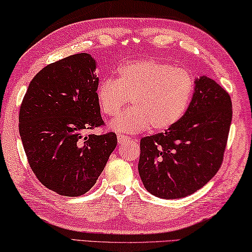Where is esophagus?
<instances>
[{"instance_id":"34e87169","label":"esophagus","mask_w":252,"mask_h":252,"mask_svg":"<svg viewBox=\"0 0 252 252\" xmlns=\"http://www.w3.org/2000/svg\"><path fill=\"white\" fill-rule=\"evenodd\" d=\"M118 141L119 143H126L130 141V137H127L126 134H118Z\"/></svg>"}]
</instances>
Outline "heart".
I'll return each mask as SVG.
<instances>
[{"mask_svg": "<svg viewBox=\"0 0 252 252\" xmlns=\"http://www.w3.org/2000/svg\"><path fill=\"white\" fill-rule=\"evenodd\" d=\"M194 93V79L189 71L157 61L126 63L117 79H103L96 91L99 109L117 117L127 103L133 106L112 123V127L137 133L151 126L163 131L179 122L189 109Z\"/></svg>", "mask_w": 252, "mask_h": 252, "instance_id": "obj_1", "label": "heart"}]
</instances>
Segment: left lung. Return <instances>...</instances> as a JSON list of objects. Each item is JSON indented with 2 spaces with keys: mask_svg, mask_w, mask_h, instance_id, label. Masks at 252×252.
Returning a JSON list of instances; mask_svg holds the SVG:
<instances>
[{
  "mask_svg": "<svg viewBox=\"0 0 252 252\" xmlns=\"http://www.w3.org/2000/svg\"><path fill=\"white\" fill-rule=\"evenodd\" d=\"M232 102L206 76L195 81L189 109L174 126L140 140L138 170L146 189L160 198H182L218 173L229 137Z\"/></svg>",
  "mask_w": 252,
  "mask_h": 252,
  "instance_id": "obj_1",
  "label": "left lung"
}]
</instances>
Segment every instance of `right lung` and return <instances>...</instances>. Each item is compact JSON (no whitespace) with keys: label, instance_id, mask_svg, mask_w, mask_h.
<instances>
[{"label":"right lung","instance_id":"obj_1","mask_svg":"<svg viewBox=\"0 0 252 252\" xmlns=\"http://www.w3.org/2000/svg\"><path fill=\"white\" fill-rule=\"evenodd\" d=\"M96 65L77 54L47 65L22 99L19 132L39 182L63 196H81L95 185L118 143L117 134H85L104 126L96 98Z\"/></svg>","mask_w":252,"mask_h":252}]
</instances>
